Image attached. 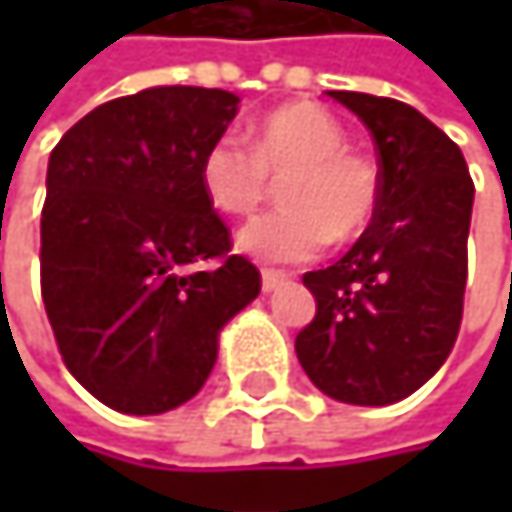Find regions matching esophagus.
<instances>
[{
	"label": "esophagus",
	"mask_w": 512,
	"mask_h": 512,
	"mask_svg": "<svg viewBox=\"0 0 512 512\" xmlns=\"http://www.w3.org/2000/svg\"><path fill=\"white\" fill-rule=\"evenodd\" d=\"M287 278H290V275L281 272V269H263V272H260V281H263V290H266V293L275 290L278 284H284Z\"/></svg>",
	"instance_id": "esophagus-1"
}]
</instances>
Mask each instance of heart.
Returning <instances> with one entry per match:
<instances>
[{"mask_svg": "<svg viewBox=\"0 0 512 512\" xmlns=\"http://www.w3.org/2000/svg\"><path fill=\"white\" fill-rule=\"evenodd\" d=\"M281 183L284 210L240 231V249L266 263H302L332 240L350 243L376 219L379 162L347 145V127L317 103H287L257 121L252 145L234 133L201 156L207 201L225 216H252Z\"/></svg>", "mask_w": 512, "mask_h": 512, "instance_id": "b5f03b06", "label": "heart"}]
</instances>
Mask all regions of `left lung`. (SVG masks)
Masks as SVG:
<instances>
[{
  "label": "left lung",
  "mask_w": 512,
  "mask_h": 512,
  "mask_svg": "<svg viewBox=\"0 0 512 512\" xmlns=\"http://www.w3.org/2000/svg\"><path fill=\"white\" fill-rule=\"evenodd\" d=\"M329 97L370 130L382 201L347 255L302 275L317 314L296 335V356L323 394L388 406L457 344L474 183L460 148L418 109L361 91Z\"/></svg>",
  "instance_id": "obj_1"
}]
</instances>
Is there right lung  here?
Masks as SVG:
<instances>
[{"mask_svg":"<svg viewBox=\"0 0 512 512\" xmlns=\"http://www.w3.org/2000/svg\"><path fill=\"white\" fill-rule=\"evenodd\" d=\"M237 103L222 88H148L97 106L52 148L41 296L61 361L115 412L195 397L222 326L260 293L201 186V156Z\"/></svg>","mask_w":512,"mask_h":512,"instance_id":"obj_1","label":"right lung"}]
</instances>
